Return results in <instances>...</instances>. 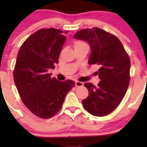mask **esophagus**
<instances>
[{
  "instance_id": "34e87169",
  "label": "esophagus",
  "mask_w": 147,
  "mask_h": 147,
  "mask_svg": "<svg viewBox=\"0 0 147 147\" xmlns=\"http://www.w3.org/2000/svg\"><path fill=\"white\" fill-rule=\"evenodd\" d=\"M75 85H76V86H77V87H81V86H83L84 84L82 83V82H81L76 81Z\"/></svg>"
}]
</instances>
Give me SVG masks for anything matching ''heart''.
I'll return each instance as SVG.
<instances>
[{"label": "heart", "instance_id": "obj_1", "mask_svg": "<svg viewBox=\"0 0 147 147\" xmlns=\"http://www.w3.org/2000/svg\"><path fill=\"white\" fill-rule=\"evenodd\" d=\"M74 48H78V47H88V45L87 43H86L85 42L82 41H76L74 44Z\"/></svg>", "mask_w": 147, "mask_h": 147}]
</instances>
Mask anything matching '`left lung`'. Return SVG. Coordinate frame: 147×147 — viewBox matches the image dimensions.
Here are the masks:
<instances>
[{
  "instance_id": "8db88e82",
  "label": "left lung",
  "mask_w": 147,
  "mask_h": 147,
  "mask_svg": "<svg viewBox=\"0 0 147 147\" xmlns=\"http://www.w3.org/2000/svg\"><path fill=\"white\" fill-rule=\"evenodd\" d=\"M74 38L89 43L91 53L88 63L100 67L96 72L101 80L98 86L84 84L89 95L82 100V104L92 115H108L118 107L127 91L130 82L129 56L116 36L100 28L80 30Z\"/></svg>"
}]
</instances>
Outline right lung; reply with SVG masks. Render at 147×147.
<instances>
[{
  "instance_id": "add662e5",
  "label": "right lung",
  "mask_w": 147,
  "mask_h": 147,
  "mask_svg": "<svg viewBox=\"0 0 147 147\" xmlns=\"http://www.w3.org/2000/svg\"><path fill=\"white\" fill-rule=\"evenodd\" d=\"M68 31L50 28L31 35L18 52L14 81L23 104L38 117L49 118L61 109L67 92L75 86L72 80L51 78Z\"/></svg>"
}]
</instances>
